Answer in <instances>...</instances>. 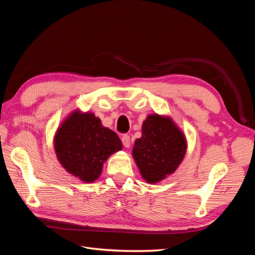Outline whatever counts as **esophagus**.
Listing matches in <instances>:
<instances>
[{"label": "esophagus", "instance_id": "34e87169", "mask_svg": "<svg viewBox=\"0 0 255 255\" xmlns=\"http://www.w3.org/2000/svg\"><path fill=\"white\" fill-rule=\"evenodd\" d=\"M121 140H122V143H123V145L126 146V148H129V145H130V140H129V136H128V135H127V134L122 135V137H121Z\"/></svg>", "mask_w": 255, "mask_h": 255}]
</instances>
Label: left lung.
<instances>
[{
    "label": "left lung",
    "instance_id": "1",
    "mask_svg": "<svg viewBox=\"0 0 255 255\" xmlns=\"http://www.w3.org/2000/svg\"><path fill=\"white\" fill-rule=\"evenodd\" d=\"M186 149L185 135L172 119L153 114L142 123L141 137L135 140L133 157L143 180L155 184L176 170Z\"/></svg>",
    "mask_w": 255,
    "mask_h": 255
}]
</instances>
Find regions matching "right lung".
<instances>
[{
  "label": "right lung",
  "mask_w": 255,
  "mask_h": 255,
  "mask_svg": "<svg viewBox=\"0 0 255 255\" xmlns=\"http://www.w3.org/2000/svg\"><path fill=\"white\" fill-rule=\"evenodd\" d=\"M54 148L67 172L85 183H92L101 175L107 158L122 149V143L95 114L76 110L57 128Z\"/></svg>",
  "instance_id": "obj_1"
}]
</instances>
